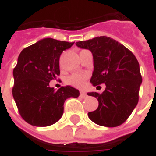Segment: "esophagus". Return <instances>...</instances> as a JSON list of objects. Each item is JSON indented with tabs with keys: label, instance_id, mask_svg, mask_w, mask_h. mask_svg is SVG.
I'll return each instance as SVG.
<instances>
[{
	"label": "esophagus",
	"instance_id": "1",
	"mask_svg": "<svg viewBox=\"0 0 156 156\" xmlns=\"http://www.w3.org/2000/svg\"><path fill=\"white\" fill-rule=\"evenodd\" d=\"M79 96H80L82 98H85L88 95H87V94L84 93V92H80V95H79Z\"/></svg>",
	"mask_w": 156,
	"mask_h": 156
}]
</instances>
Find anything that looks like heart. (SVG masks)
Segmentation results:
<instances>
[{"label":"heart","instance_id":"1","mask_svg":"<svg viewBox=\"0 0 156 156\" xmlns=\"http://www.w3.org/2000/svg\"><path fill=\"white\" fill-rule=\"evenodd\" d=\"M88 73H74L70 75L67 78V83L71 86H73L75 88H83L85 83V81L88 79Z\"/></svg>","mask_w":156,"mask_h":156}]
</instances>
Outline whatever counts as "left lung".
Masks as SVG:
<instances>
[{
    "instance_id": "1",
    "label": "left lung",
    "mask_w": 156,
    "mask_h": 156,
    "mask_svg": "<svg viewBox=\"0 0 156 156\" xmlns=\"http://www.w3.org/2000/svg\"><path fill=\"white\" fill-rule=\"evenodd\" d=\"M76 45L93 53L94 70L90 83L94 86L106 85L102 94L88 93L98 101V108L88 112V117L101 126L120 125L139 102L142 77L135 56L124 45L105 36L78 41Z\"/></svg>"
}]
</instances>
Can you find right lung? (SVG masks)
<instances>
[{"mask_svg": "<svg viewBox=\"0 0 156 156\" xmlns=\"http://www.w3.org/2000/svg\"><path fill=\"white\" fill-rule=\"evenodd\" d=\"M74 42L44 38L24 48L13 69L12 95L20 115L33 126L55 124L63 114L67 98H78L79 91L71 86L55 90L49 83L60 75L62 52Z\"/></svg>", "mask_w": 156, "mask_h": 156, "instance_id": "obj_1", "label": "right lung"}]
</instances>
